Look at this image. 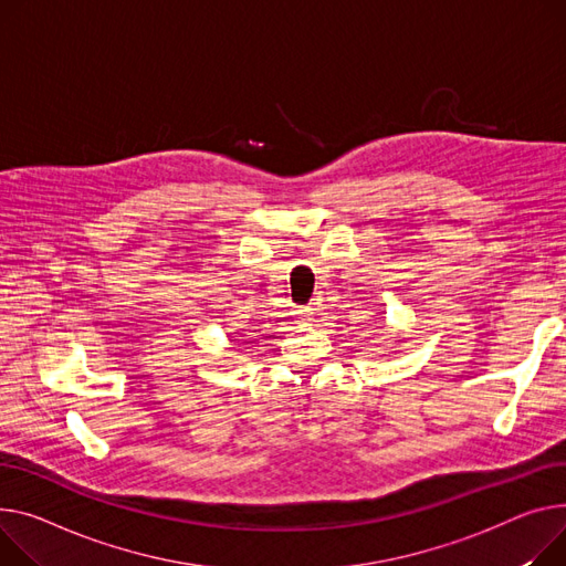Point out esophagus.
<instances>
[{
  "label": "esophagus",
  "instance_id": "obj_1",
  "mask_svg": "<svg viewBox=\"0 0 566 566\" xmlns=\"http://www.w3.org/2000/svg\"><path fill=\"white\" fill-rule=\"evenodd\" d=\"M300 318H303V321H307V318H312V310L310 307H300L297 312H295Z\"/></svg>",
  "mask_w": 566,
  "mask_h": 566
}]
</instances>
